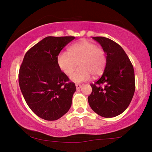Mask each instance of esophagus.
Segmentation results:
<instances>
[{"label":"esophagus","mask_w":152,"mask_h":152,"mask_svg":"<svg viewBox=\"0 0 152 152\" xmlns=\"http://www.w3.org/2000/svg\"><path fill=\"white\" fill-rule=\"evenodd\" d=\"M76 87L77 89H80L82 87V85H81V84H76Z\"/></svg>","instance_id":"34e87169"}]
</instances>
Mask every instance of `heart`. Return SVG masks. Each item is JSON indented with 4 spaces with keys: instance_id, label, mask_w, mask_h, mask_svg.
I'll use <instances>...</instances> for the list:
<instances>
[{
    "instance_id": "obj_1",
    "label": "heart",
    "mask_w": 152,
    "mask_h": 152,
    "mask_svg": "<svg viewBox=\"0 0 152 152\" xmlns=\"http://www.w3.org/2000/svg\"><path fill=\"white\" fill-rule=\"evenodd\" d=\"M59 68L66 74L75 70L77 65L79 69L70 76L72 81L82 82L103 73L107 64L104 51L96 44L86 40H82L68 49L67 53H61L57 58Z\"/></svg>"
}]
</instances>
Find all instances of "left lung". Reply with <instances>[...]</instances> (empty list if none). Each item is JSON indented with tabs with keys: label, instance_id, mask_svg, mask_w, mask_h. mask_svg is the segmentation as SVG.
I'll list each match as a JSON object with an SVG mask.
<instances>
[{
	"label": "left lung",
	"instance_id": "1",
	"mask_svg": "<svg viewBox=\"0 0 152 152\" xmlns=\"http://www.w3.org/2000/svg\"><path fill=\"white\" fill-rule=\"evenodd\" d=\"M107 54L103 74L91 84L88 97L90 107L100 116L111 118L127 109L135 89V74L132 62L121 46L104 37H93ZM103 85V87H101Z\"/></svg>",
	"mask_w": 152,
	"mask_h": 152
}]
</instances>
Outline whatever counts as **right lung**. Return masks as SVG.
Segmentation results:
<instances>
[{"mask_svg": "<svg viewBox=\"0 0 152 152\" xmlns=\"http://www.w3.org/2000/svg\"><path fill=\"white\" fill-rule=\"evenodd\" d=\"M72 36L43 39L27 51L19 69L20 91L31 110L47 121L60 119L68 111L76 88L59 68L61 50Z\"/></svg>", "mask_w": 152, "mask_h": 152, "instance_id": "1", "label": "right lung"}]
</instances>
